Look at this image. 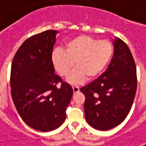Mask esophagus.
<instances>
[{"instance_id": "obj_1", "label": "esophagus", "mask_w": 146, "mask_h": 146, "mask_svg": "<svg viewBox=\"0 0 146 146\" xmlns=\"http://www.w3.org/2000/svg\"><path fill=\"white\" fill-rule=\"evenodd\" d=\"M73 93H77V92H80V88H78V87L73 86Z\"/></svg>"}]
</instances>
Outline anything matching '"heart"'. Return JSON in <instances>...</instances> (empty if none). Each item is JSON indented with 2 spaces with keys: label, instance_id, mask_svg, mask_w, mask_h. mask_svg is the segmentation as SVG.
Masks as SVG:
<instances>
[{
  "label": "heart",
  "instance_id": "heart-1",
  "mask_svg": "<svg viewBox=\"0 0 146 146\" xmlns=\"http://www.w3.org/2000/svg\"><path fill=\"white\" fill-rule=\"evenodd\" d=\"M113 54V47L109 40H99L86 35L71 39L65 44V50L57 48L52 51L51 62L57 73L68 76L71 84H80L87 78L93 80L107 66Z\"/></svg>",
  "mask_w": 146,
  "mask_h": 146
}]
</instances>
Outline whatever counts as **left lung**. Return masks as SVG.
Segmentation results:
<instances>
[{
  "label": "left lung",
  "mask_w": 146,
  "mask_h": 146,
  "mask_svg": "<svg viewBox=\"0 0 146 146\" xmlns=\"http://www.w3.org/2000/svg\"><path fill=\"white\" fill-rule=\"evenodd\" d=\"M113 44V56L106 71L80 88L85 95L86 120L99 131L113 128L125 119L137 89L136 66L131 52L118 37Z\"/></svg>",
  "instance_id": "obj_1"
}]
</instances>
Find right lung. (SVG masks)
I'll return each mask as SVG.
<instances>
[{
  "label": "right lung",
  "instance_id": "obj_1",
  "mask_svg": "<svg viewBox=\"0 0 146 146\" xmlns=\"http://www.w3.org/2000/svg\"><path fill=\"white\" fill-rule=\"evenodd\" d=\"M58 33L47 30L26 40L11 64V94L15 106L24 122L39 131H51L63 123L73 96L72 87L54 73L51 62Z\"/></svg>",
  "mask_w": 146,
  "mask_h": 146
}]
</instances>
